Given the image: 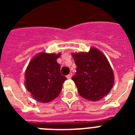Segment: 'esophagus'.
Segmentation results:
<instances>
[{
  "label": "esophagus",
  "instance_id": "1",
  "mask_svg": "<svg viewBox=\"0 0 135 135\" xmlns=\"http://www.w3.org/2000/svg\"><path fill=\"white\" fill-rule=\"evenodd\" d=\"M72 77V74L71 73H70L69 74V75H68L67 76H66V78H68V79H69V78H71Z\"/></svg>",
  "mask_w": 135,
  "mask_h": 135
}]
</instances>
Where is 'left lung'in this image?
Instances as JSON below:
<instances>
[{"label":"left lung","mask_w":135,"mask_h":135,"mask_svg":"<svg viewBox=\"0 0 135 135\" xmlns=\"http://www.w3.org/2000/svg\"><path fill=\"white\" fill-rule=\"evenodd\" d=\"M72 56L77 66L72 80L80 96L96 102L108 94L113 86L114 75L106 56L95 47Z\"/></svg>","instance_id":"left-lung-1"}]
</instances>
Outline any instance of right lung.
Segmentation results:
<instances>
[{"label":"right lung","mask_w":135,"mask_h":135,"mask_svg":"<svg viewBox=\"0 0 135 135\" xmlns=\"http://www.w3.org/2000/svg\"><path fill=\"white\" fill-rule=\"evenodd\" d=\"M60 53L41 52L28 64L25 71V86L34 99L47 103L60 94L62 85L66 80L60 74V65L57 59Z\"/></svg>","instance_id":"1"}]
</instances>
